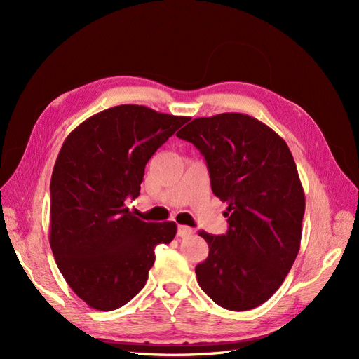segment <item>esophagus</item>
Listing matches in <instances>:
<instances>
[{
  "mask_svg": "<svg viewBox=\"0 0 359 359\" xmlns=\"http://www.w3.org/2000/svg\"><path fill=\"white\" fill-rule=\"evenodd\" d=\"M193 233V229L191 227H189V226H184V224H180L178 226V236H181V238H187V236H190Z\"/></svg>",
  "mask_w": 359,
  "mask_h": 359,
  "instance_id": "1",
  "label": "esophagus"
}]
</instances>
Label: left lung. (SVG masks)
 <instances>
[{"mask_svg":"<svg viewBox=\"0 0 359 359\" xmlns=\"http://www.w3.org/2000/svg\"><path fill=\"white\" fill-rule=\"evenodd\" d=\"M177 136L201 151L212 193L227 203V232H199L210 255L196 266L198 283L223 309H255L299 252L306 196L295 160L273 128L245 114L194 118Z\"/></svg>","mask_w":359,"mask_h":359,"instance_id":"1","label":"left lung"}]
</instances>
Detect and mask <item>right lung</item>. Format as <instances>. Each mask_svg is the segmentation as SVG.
<instances>
[{
  "mask_svg": "<svg viewBox=\"0 0 359 359\" xmlns=\"http://www.w3.org/2000/svg\"><path fill=\"white\" fill-rule=\"evenodd\" d=\"M189 119L121 104L64 140L50 178L49 243L67 285L91 309L112 311L136 297L154 247L175 238V223L142 222L126 201L139 196L148 160Z\"/></svg>",
  "mask_w": 359,
  "mask_h": 359,
  "instance_id": "1",
  "label": "right lung"
}]
</instances>
